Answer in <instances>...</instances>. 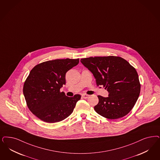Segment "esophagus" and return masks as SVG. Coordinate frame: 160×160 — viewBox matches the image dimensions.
I'll list each match as a JSON object with an SVG mask.
<instances>
[{"label":"esophagus","instance_id":"34e87169","mask_svg":"<svg viewBox=\"0 0 160 160\" xmlns=\"http://www.w3.org/2000/svg\"><path fill=\"white\" fill-rule=\"evenodd\" d=\"M88 96H89V95L86 94H83L82 96V97L83 98H84V99H87V98H88Z\"/></svg>","mask_w":160,"mask_h":160}]
</instances>
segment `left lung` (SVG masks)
<instances>
[{
	"label": "left lung",
	"instance_id": "obj_1",
	"mask_svg": "<svg viewBox=\"0 0 160 160\" xmlns=\"http://www.w3.org/2000/svg\"><path fill=\"white\" fill-rule=\"evenodd\" d=\"M81 62L93 74L98 86H103L109 96H98L95 111L109 119L127 115L135 105L141 90L135 68L120 57H94L82 58Z\"/></svg>",
	"mask_w": 160,
	"mask_h": 160
}]
</instances>
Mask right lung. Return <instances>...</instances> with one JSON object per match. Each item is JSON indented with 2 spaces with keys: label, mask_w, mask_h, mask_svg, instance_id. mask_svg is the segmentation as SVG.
Returning <instances> with one entry per match:
<instances>
[{
  "label": "right lung",
  "mask_w": 160,
  "mask_h": 160,
  "mask_svg": "<svg viewBox=\"0 0 160 160\" xmlns=\"http://www.w3.org/2000/svg\"><path fill=\"white\" fill-rule=\"evenodd\" d=\"M79 59H57L35 66L25 80L23 93L29 109L39 119L55 123L72 114L81 96L68 97L60 90L66 84V74Z\"/></svg>",
  "instance_id": "add662e5"
}]
</instances>
